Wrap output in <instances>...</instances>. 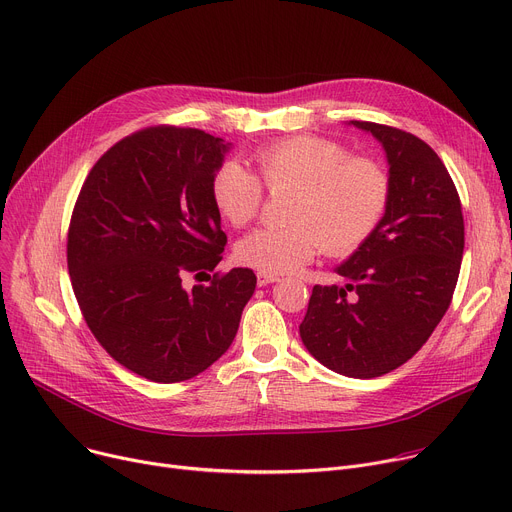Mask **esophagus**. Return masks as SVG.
<instances>
[{
  "mask_svg": "<svg viewBox=\"0 0 512 512\" xmlns=\"http://www.w3.org/2000/svg\"><path fill=\"white\" fill-rule=\"evenodd\" d=\"M256 281H258V287H266V285H270V283H277L279 277H277V274L258 272V274H256Z\"/></svg>",
  "mask_w": 512,
  "mask_h": 512,
  "instance_id": "obj_1",
  "label": "esophagus"
}]
</instances>
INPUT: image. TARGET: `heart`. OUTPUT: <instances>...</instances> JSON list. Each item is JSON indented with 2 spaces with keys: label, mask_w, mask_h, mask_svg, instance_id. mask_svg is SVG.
I'll return each mask as SVG.
<instances>
[{
  "label": "heart",
  "mask_w": 512,
  "mask_h": 512,
  "mask_svg": "<svg viewBox=\"0 0 512 512\" xmlns=\"http://www.w3.org/2000/svg\"><path fill=\"white\" fill-rule=\"evenodd\" d=\"M254 166L268 192L293 190L289 227H262L235 244V260L258 272H293L320 248L332 256L355 252L385 215V170L369 157H350L334 141L283 139L258 149ZM257 181L235 162H225L213 174L211 199L229 225L244 227L256 219L262 205Z\"/></svg>",
  "instance_id": "obj_1"
}]
</instances>
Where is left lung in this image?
Returning a JSON list of instances; mask_svg holds the SVG:
<instances>
[{
	"label": "left lung",
	"instance_id": "obj_1",
	"mask_svg": "<svg viewBox=\"0 0 512 512\" xmlns=\"http://www.w3.org/2000/svg\"><path fill=\"white\" fill-rule=\"evenodd\" d=\"M350 125L381 143L389 201L371 238L336 266L344 285L313 287L299 334L324 367L373 379L412 359L443 320L463 258V215L445 164L422 139Z\"/></svg>",
	"mask_w": 512,
	"mask_h": 512
}]
</instances>
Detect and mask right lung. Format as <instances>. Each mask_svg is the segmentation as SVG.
<instances>
[{"label": "right lung", "instance_id": "1", "mask_svg": "<svg viewBox=\"0 0 512 512\" xmlns=\"http://www.w3.org/2000/svg\"><path fill=\"white\" fill-rule=\"evenodd\" d=\"M229 149L199 129H143L100 157L77 196L67 233L75 299L108 355L155 383L211 367L256 289L250 268L209 274L227 244L211 180ZM186 273L210 283L186 290Z\"/></svg>", "mask_w": 512, "mask_h": 512}]
</instances>
